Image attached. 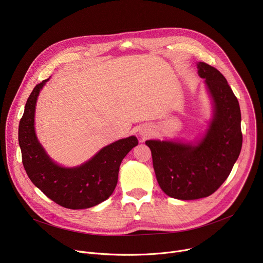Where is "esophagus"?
Segmentation results:
<instances>
[{
    "mask_svg": "<svg viewBox=\"0 0 263 263\" xmlns=\"http://www.w3.org/2000/svg\"><path fill=\"white\" fill-rule=\"evenodd\" d=\"M139 134H140L142 137H146L147 135H149V132H148L147 129L141 128V129H139Z\"/></svg>",
    "mask_w": 263,
    "mask_h": 263,
    "instance_id": "34e87169",
    "label": "esophagus"
}]
</instances>
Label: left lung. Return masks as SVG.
I'll return each instance as SVG.
<instances>
[{
	"label": "left lung",
	"instance_id": "left-lung-1",
	"mask_svg": "<svg viewBox=\"0 0 263 263\" xmlns=\"http://www.w3.org/2000/svg\"><path fill=\"white\" fill-rule=\"evenodd\" d=\"M197 67L212 104L206 131L194 141H145L160 189L184 201L212 195L230 175L242 145L239 103L226 78L207 63Z\"/></svg>",
	"mask_w": 263,
	"mask_h": 263
}]
</instances>
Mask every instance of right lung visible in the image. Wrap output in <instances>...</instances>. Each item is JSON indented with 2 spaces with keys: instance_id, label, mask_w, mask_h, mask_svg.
I'll use <instances>...</instances> for the list:
<instances>
[{
  "instance_id": "obj_1",
  "label": "right lung",
  "mask_w": 263,
  "mask_h": 263,
  "mask_svg": "<svg viewBox=\"0 0 263 263\" xmlns=\"http://www.w3.org/2000/svg\"><path fill=\"white\" fill-rule=\"evenodd\" d=\"M37 84L27 100L18 126L23 164L32 183L49 199L68 209H86L107 200L114 193L120 165L138 144L136 136L119 139L104 147L84 163L66 167L46 152L35 132V108L46 83Z\"/></svg>"
}]
</instances>
